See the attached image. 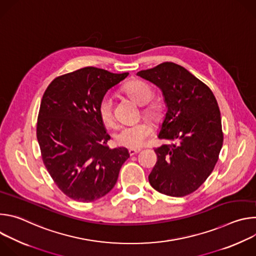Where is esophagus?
Listing matches in <instances>:
<instances>
[{
    "mask_svg": "<svg viewBox=\"0 0 256 256\" xmlns=\"http://www.w3.org/2000/svg\"><path fill=\"white\" fill-rule=\"evenodd\" d=\"M140 151V149H138V148H136V149H130V150H128V154H130V156H134V155L138 154Z\"/></svg>",
    "mask_w": 256,
    "mask_h": 256,
    "instance_id": "obj_1",
    "label": "esophagus"
}]
</instances>
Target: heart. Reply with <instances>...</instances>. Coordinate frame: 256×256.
<instances>
[{
  "label": "heart",
  "instance_id": "heart-1",
  "mask_svg": "<svg viewBox=\"0 0 256 256\" xmlns=\"http://www.w3.org/2000/svg\"><path fill=\"white\" fill-rule=\"evenodd\" d=\"M124 92L138 104L142 105V114L154 122H160L165 114L164 104L159 100L151 101L153 88L142 80H132L124 86ZM99 118L106 128H114V102L110 95H104L98 104ZM153 128L148 122H140L132 126H124L114 134L116 142L120 147L140 148L152 136Z\"/></svg>",
  "mask_w": 256,
  "mask_h": 256
}]
</instances>
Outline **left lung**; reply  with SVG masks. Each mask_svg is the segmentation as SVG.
<instances>
[{"label":"left lung","instance_id":"obj_1","mask_svg":"<svg viewBox=\"0 0 256 256\" xmlns=\"http://www.w3.org/2000/svg\"><path fill=\"white\" fill-rule=\"evenodd\" d=\"M136 75L162 90L168 109L158 136L174 142L154 150L157 162L149 175L150 184L169 196L190 194L214 170L223 146L216 99L208 86L171 62Z\"/></svg>","mask_w":256,"mask_h":256}]
</instances>
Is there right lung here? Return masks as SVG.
<instances>
[{"mask_svg": "<svg viewBox=\"0 0 256 256\" xmlns=\"http://www.w3.org/2000/svg\"><path fill=\"white\" fill-rule=\"evenodd\" d=\"M128 75L87 66L56 77L42 96L36 126L42 158L56 186L76 202L110 192L130 157L126 148L109 149L98 114L101 98Z\"/></svg>", "mask_w": 256, "mask_h": 256, "instance_id": "add662e5", "label": "right lung"}]
</instances>
